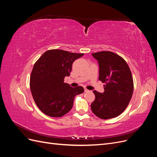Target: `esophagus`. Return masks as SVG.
<instances>
[{"label": "esophagus", "instance_id": "esophagus-1", "mask_svg": "<svg viewBox=\"0 0 157 157\" xmlns=\"http://www.w3.org/2000/svg\"><path fill=\"white\" fill-rule=\"evenodd\" d=\"M90 92L88 90H87V89H84V92Z\"/></svg>", "mask_w": 157, "mask_h": 157}]
</instances>
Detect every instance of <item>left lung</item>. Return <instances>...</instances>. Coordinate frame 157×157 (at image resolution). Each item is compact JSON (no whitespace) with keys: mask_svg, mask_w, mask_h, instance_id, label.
Here are the masks:
<instances>
[{"mask_svg":"<svg viewBox=\"0 0 157 157\" xmlns=\"http://www.w3.org/2000/svg\"><path fill=\"white\" fill-rule=\"evenodd\" d=\"M99 63V80L103 83V93L96 90L95 100L91 104L94 115L101 119L120 115L130 103L134 91L132 75L126 61L109 51L93 53Z\"/></svg>","mask_w":157,"mask_h":157,"instance_id":"left-lung-1","label":"left lung"}]
</instances>
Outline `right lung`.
Listing matches in <instances>:
<instances>
[{
    "mask_svg": "<svg viewBox=\"0 0 157 157\" xmlns=\"http://www.w3.org/2000/svg\"><path fill=\"white\" fill-rule=\"evenodd\" d=\"M84 54L62 50L45 52L36 61L30 77V88L37 107L45 115L61 117L71 111L75 97L84 92L82 86L73 88L65 83L74 61Z\"/></svg>",
    "mask_w": 157,
    "mask_h": 157,
    "instance_id": "add662e5",
    "label": "right lung"
}]
</instances>
